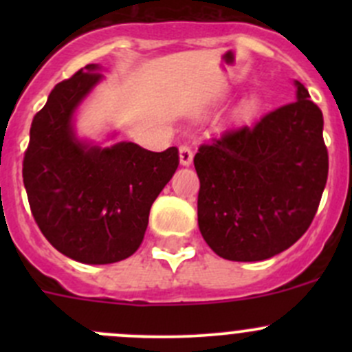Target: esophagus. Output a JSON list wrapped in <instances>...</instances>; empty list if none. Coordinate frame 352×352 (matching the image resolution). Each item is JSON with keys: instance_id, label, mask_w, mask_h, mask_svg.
I'll return each mask as SVG.
<instances>
[{"instance_id": "esophagus-1", "label": "esophagus", "mask_w": 352, "mask_h": 352, "mask_svg": "<svg viewBox=\"0 0 352 352\" xmlns=\"http://www.w3.org/2000/svg\"><path fill=\"white\" fill-rule=\"evenodd\" d=\"M192 151H190V148L187 146V144H182V146L179 148V160H180V165L184 166H189L190 163H192Z\"/></svg>"}]
</instances>
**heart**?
Instances as JSON below:
<instances>
[{
    "label": "heart",
    "mask_w": 352,
    "mask_h": 352,
    "mask_svg": "<svg viewBox=\"0 0 352 352\" xmlns=\"http://www.w3.org/2000/svg\"><path fill=\"white\" fill-rule=\"evenodd\" d=\"M261 98L252 95V97L243 98L239 105L232 109V112L228 113V124L232 126H243V124L250 122L255 116L261 110Z\"/></svg>",
    "instance_id": "heart-1"
}]
</instances>
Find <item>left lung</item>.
Masks as SVG:
<instances>
[{"label":"left lung","instance_id":"1","mask_svg":"<svg viewBox=\"0 0 352 352\" xmlns=\"http://www.w3.org/2000/svg\"><path fill=\"white\" fill-rule=\"evenodd\" d=\"M294 87L293 104L202 144L194 156L199 230L219 257H274L300 240L317 212L329 173L324 116L300 81Z\"/></svg>","mask_w":352,"mask_h":352}]
</instances>
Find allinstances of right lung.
Wrapping results in <instances>:
<instances>
[{
  "instance_id": "1",
  "label": "right lung",
  "mask_w": 352,
  "mask_h": 352,
  "mask_svg": "<svg viewBox=\"0 0 352 352\" xmlns=\"http://www.w3.org/2000/svg\"><path fill=\"white\" fill-rule=\"evenodd\" d=\"M104 80L88 65L54 87L35 113L23 158L32 214L49 243L81 264H112L140 248L151 204L179 166L175 146L155 153L120 141L81 140L74 113ZM116 134H112V138Z\"/></svg>"
}]
</instances>
